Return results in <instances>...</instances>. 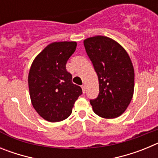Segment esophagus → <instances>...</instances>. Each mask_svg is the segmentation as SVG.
Wrapping results in <instances>:
<instances>
[{
  "label": "esophagus",
  "mask_w": 158,
  "mask_h": 158,
  "mask_svg": "<svg viewBox=\"0 0 158 158\" xmlns=\"http://www.w3.org/2000/svg\"><path fill=\"white\" fill-rule=\"evenodd\" d=\"M81 88H82V91H83V93H85L86 91V86L85 85H81Z\"/></svg>",
  "instance_id": "34e87169"
}]
</instances>
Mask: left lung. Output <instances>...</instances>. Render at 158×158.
I'll return each mask as SVG.
<instances>
[{
	"label": "left lung",
	"mask_w": 158,
	"mask_h": 158,
	"mask_svg": "<svg viewBox=\"0 0 158 158\" xmlns=\"http://www.w3.org/2000/svg\"><path fill=\"white\" fill-rule=\"evenodd\" d=\"M84 46L99 81L98 96L89 101L93 111L102 118H116L133 96L135 72L131 58L123 47L105 36L86 39Z\"/></svg>",
	"instance_id": "8db88e82"
}]
</instances>
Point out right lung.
<instances>
[{
    "label": "right lung",
    "mask_w": 158,
    "mask_h": 158,
    "mask_svg": "<svg viewBox=\"0 0 158 158\" xmlns=\"http://www.w3.org/2000/svg\"><path fill=\"white\" fill-rule=\"evenodd\" d=\"M76 42H58L47 46L31 66L28 86L32 105L49 122H59L72 113L75 101L82 94L72 82L67 61L74 53Z\"/></svg>",
    "instance_id": "obj_1"
}]
</instances>
